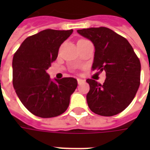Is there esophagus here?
<instances>
[{"label":"esophagus","instance_id":"1","mask_svg":"<svg viewBox=\"0 0 150 150\" xmlns=\"http://www.w3.org/2000/svg\"><path fill=\"white\" fill-rule=\"evenodd\" d=\"M77 81H78L79 84H81V83H84L85 80H83V79H77Z\"/></svg>","mask_w":150,"mask_h":150}]
</instances>
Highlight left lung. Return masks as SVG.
Instances as JSON below:
<instances>
[{
  "label": "left lung",
  "instance_id": "left-lung-1",
  "mask_svg": "<svg viewBox=\"0 0 150 150\" xmlns=\"http://www.w3.org/2000/svg\"><path fill=\"white\" fill-rule=\"evenodd\" d=\"M95 46L92 69L106 72L103 84L87 79L88 107L93 112L112 116L121 112L134 99L140 86L141 62L128 40L106 27L77 30Z\"/></svg>",
  "mask_w": 150,
  "mask_h": 150
}]
</instances>
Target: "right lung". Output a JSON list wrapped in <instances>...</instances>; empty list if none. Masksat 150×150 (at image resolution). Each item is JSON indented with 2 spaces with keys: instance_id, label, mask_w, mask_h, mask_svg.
<instances>
[{
  "instance_id": "1",
  "label": "right lung",
  "mask_w": 150,
  "mask_h": 150,
  "mask_svg": "<svg viewBox=\"0 0 150 150\" xmlns=\"http://www.w3.org/2000/svg\"><path fill=\"white\" fill-rule=\"evenodd\" d=\"M72 32L44 30L25 38L13 55V88L23 105L35 116L50 118L62 114L77 88L75 79L52 80L46 72Z\"/></svg>"
}]
</instances>
